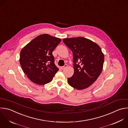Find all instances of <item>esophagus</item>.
I'll return each mask as SVG.
<instances>
[{
  "label": "esophagus",
  "mask_w": 128,
  "mask_h": 128,
  "mask_svg": "<svg viewBox=\"0 0 128 128\" xmlns=\"http://www.w3.org/2000/svg\"><path fill=\"white\" fill-rule=\"evenodd\" d=\"M67 67V64H65V65H64V66L61 67H60V69H61V70H63V69H64L65 68H66V67Z\"/></svg>",
  "instance_id": "1"
}]
</instances>
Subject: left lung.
I'll return each mask as SVG.
<instances>
[{
  "instance_id": "1",
  "label": "left lung",
  "mask_w": 128,
  "mask_h": 128,
  "mask_svg": "<svg viewBox=\"0 0 128 128\" xmlns=\"http://www.w3.org/2000/svg\"><path fill=\"white\" fill-rule=\"evenodd\" d=\"M64 43L72 51L74 74L68 78L70 86L78 90L86 89L100 75L104 62V54L93 41L82 36L65 38Z\"/></svg>"
}]
</instances>
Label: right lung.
Segmentation results:
<instances>
[{
	"mask_svg": "<svg viewBox=\"0 0 128 128\" xmlns=\"http://www.w3.org/2000/svg\"><path fill=\"white\" fill-rule=\"evenodd\" d=\"M60 38L48 34L36 37L20 53V63L24 72L32 82L44 85L51 82L59 70L52 52L61 42Z\"/></svg>",
	"mask_w": 128,
	"mask_h": 128,
	"instance_id": "add662e5",
	"label": "right lung"
}]
</instances>
